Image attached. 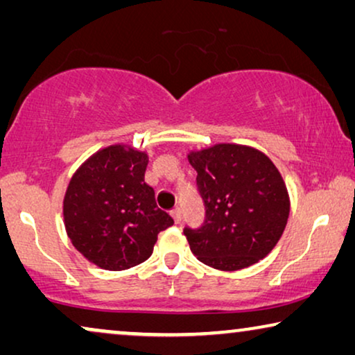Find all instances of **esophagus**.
Instances as JSON below:
<instances>
[{
  "mask_svg": "<svg viewBox=\"0 0 355 355\" xmlns=\"http://www.w3.org/2000/svg\"><path fill=\"white\" fill-rule=\"evenodd\" d=\"M171 216H173L174 223H176V225H179V223H181V220H182V213H181V208H174V210L171 211Z\"/></svg>",
  "mask_w": 355,
  "mask_h": 355,
  "instance_id": "obj_1",
  "label": "esophagus"
}]
</instances>
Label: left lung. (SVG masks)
Wrapping results in <instances>:
<instances>
[{
	"label": "left lung",
	"instance_id": "8db88e82",
	"mask_svg": "<svg viewBox=\"0 0 355 355\" xmlns=\"http://www.w3.org/2000/svg\"><path fill=\"white\" fill-rule=\"evenodd\" d=\"M187 159L205 203L202 227L184 230L192 254L221 271L265 259L283 236L291 210L288 187L275 163L239 144L192 150Z\"/></svg>",
	"mask_w": 355,
	"mask_h": 355
}]
</instances>
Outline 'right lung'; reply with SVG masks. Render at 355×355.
<instances>
[{"instance_id":"1","label":"right lung","mask_w":355,"mask_h":355,"mask_svg":"<svg viewBox=\"0 0 355 355\" xmlns=\"http://www.w3.org/2000/svg\"><path fill=\"white\" fill-rule=\"evenodd\" d=\"M148 155L114 144L87 158L72 174L62 200L72 245L103 270L121 271L152 255L158 232L173 226L145 182Z\"/></svg>"}]
</instances>
